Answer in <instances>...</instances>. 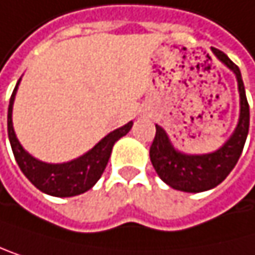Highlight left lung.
Returning <instances> with one entry per match:
<instances>
[{"mask_svg":"<svg viewBox=\"0 0 255 255\" xmlns=\"http://www.w3.org/2000/svg\"><path fill=\"white\" fill-rule=\"evenodd\" d=\"M217 59L236 75L240 115L234 133L219 150L208 154H185L176 150L168 134L156 125V136L150 146V159L157 176L171 188L185 193L208 191L222 183L236 166L250 130V105L239 67L217 48H211Z\"/></svg>","mask_w":255,"mask_h":255,"instance_id":"obj_1","label":"left lung"}]
</instances>
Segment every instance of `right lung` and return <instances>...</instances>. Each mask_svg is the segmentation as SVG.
Here are the masks:
<instances>
[{"mask_svg":"<svg viewBox=\"0 0 255 255\" xmlns=\"http://www.w3.org/2000/svg\"><path fill=\"white\" fill-rule=\"evenodd\" d=\"M19 81L16 82V87L10 98V104H8L7 133H8V140H10V145H12L13 156L16 159V163L19 165L21 171L39 191L48 196L72 197V196H78V194L89 191L102 176L107 163H109L115 142L131 130L133 122L125 124L121 128H116L115 131L109 133L104 139H101L90 151H87L78 159L64 162V163L42 162L33 157L32 154H28L22 148V145L19 143L13 130L12 110H13L15 95L18 90Z\"/></svg>","mask_w":255,"mask_h":255,"instance_id":"1","label":"right lung"}]
</instances>
